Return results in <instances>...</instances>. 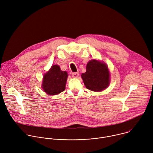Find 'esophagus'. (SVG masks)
<instances>
[{"instance_id":"34e87169","label":"esophagus","mask_w":153,"mask_h":153,"mask_svg":"<svg viewBox=\"0 0 153 153\" xmlns=\"http://www.w3.org/2000/svg\"><path fill=\"white\" fill-rule=\"evenodd\" d=\"M79 72H76V73H73L72 74V76L74 78H77L79 77Z\"/></svg>"}]
</instances>
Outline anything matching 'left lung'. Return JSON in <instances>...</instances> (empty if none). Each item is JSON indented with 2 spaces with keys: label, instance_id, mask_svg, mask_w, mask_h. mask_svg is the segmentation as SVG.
<instances>
[{
  "label": "left lung",
  "instance_id": "8db88e82",
  "mask_svg": "<svg viewBox=\"0 0 153 153\" xmlns=\"http://www.w3.org/2000/svg\"><path fill=\"white\" fill-rule=\"evenodd\" d=\"M110 71L106 63L93 59L86 65V72L81 77L87 89L93 91H102L109 86Z\"/></svg>",
  "mask_w": 153,
  "mask_h": 153
}]
</instances>
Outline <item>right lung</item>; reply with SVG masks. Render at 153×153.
Wrapping results in <instances>:
<instances>
[{
  "label": "right lung",
  "mask_w": 153,
  "mask_h": 153,
  "mask_svg": "<svg viewBox=\"0 0 153 153\" xmlns=\"http://www.w3.org/2000/svg\"><path fill=\"white\" fill-rule=\"evenodd\" d=\"M68 73L63 71L57 65H54L43 77L42 88L48 95H56L65 89Z\"/></svg>",
  "instance_id": "1"
}]
</instances>
